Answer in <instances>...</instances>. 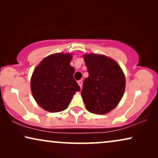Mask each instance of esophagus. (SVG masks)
<instances>
[{
	"label": "esophagus",
	"instance_id": "obj_1",
	"mask_svg": "<svg viewBox=\"0 0 158 158\" xmlns=\"http://www.w3.org/2000/svg\"><path fill=\"white\" fill-rule=\"evenodd\" d=\"M77 83H78L80 87L82 88V86H83V81H82L81 80H80V81H77Z\"/></svg>",
	"mask_w": 158,
	"mask_h": 158
}]
</instances>
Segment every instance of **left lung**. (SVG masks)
Instances as JSON below:
<instances>
[{
  "mask_svg": "<svg viewBox=\"0 0 158 158\" xmlns=\"http://www.w3.org/2000/svg\"><path fill=\"white\" fill-rule=\"evenodd\" d=\"M88 75L81 96L90 113L104 114L113 110L123 97L126 85L124 73L117 62L106 56L84 55Z\"/></svg>",
  "mask_w": 158,
  "mask_h": 158,
  "instance_id": "obj_1",
  "label": "left lung"
}]
</instances>
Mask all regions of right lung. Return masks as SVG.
Returning a JSON list of instances; mask_svg holds the SVG:
<instances>
[{"mask_svg": "<svg viewBox=\"0 0 158 158\" xmlns=\"http://www.w3.org/2000/svg\"><path fill=\"white\" fill-rule=\"evenodd\" d=\"M70 54L47 56L34 70L31 90L36 103L45 111L60 112L68 107L81 88L73 77L75 69L70 64Z\"/></svg>", "mask_w": 158, "mask_h": 158, "instance_id": "right-lung-1", "label": "right lung"}]
</instances>
